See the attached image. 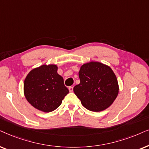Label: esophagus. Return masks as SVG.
Segmentation results:
<instances>
[{
	"label": "esophagus",
	"instance_id": "1",
	"mask_svg": "<svg viewBox=\"0 0 149 149\" xmlns=\"http://www.w3.org/2000/svg\"><path fill=\"white\" fill-rule=\"evenodd\" d=\"M69 92H73V86H69Z\"/></svg>",
	"mask_w": 149,
	"mask_h": 149
}]
</instances>
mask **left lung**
<instances>
[{"instance_id":"left-lung-1","label":"left lung","mask_w":149,"mask_h":149,"mask_svg":"<svg viewBox=\"0 0 149 149\" xmlns=\"http://www.w3.org/2000/svg\"><path fill=\"white\" fill-rule=\"evenodd\" d=\"M80 83L73 88L82 106L87 110L100 112L108 108L118 93L116 77L110 67L101 63L83 65L79 71Z\"/></svg>"}]
</instances>
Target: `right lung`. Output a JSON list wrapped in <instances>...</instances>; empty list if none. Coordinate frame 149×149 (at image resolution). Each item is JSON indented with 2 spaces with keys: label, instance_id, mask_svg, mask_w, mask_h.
Listing matches in <instances>:
<instances>
[{
  "label": "right lung",
  "instance_id": "obj_1",
  "mask_svg": "<svg viewBox=\"0 0 149 149\" xmlns=\"http://www.w3.org/2000/svg\"><path fill=\"white\" fill-rule=\"evenodd\" d=\"M55 65H41L30 71L24 83L28 102L37 110L49 112L60 106L69 93Z\"/></svg>",
  "mask_w": 149,
  "mask_h": 149
}]
</instances>
